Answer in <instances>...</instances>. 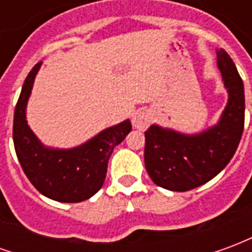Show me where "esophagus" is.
<instances>
[{
  "mask_svg": "<svg viewBox=\"0 0 252 252\" xmlns=\"http://www.w3.org/2000/svg\"><path fill=\"white\" fill-rule=\"evenodd\" d=\"M153 121V113L147 109H139L132 117V124L135 128L144 131Z\"/></svg>",
  "mask_w": 252,
  "mask_h": 252,
  "instance_id": "1",
  "label": "esophagus"
}]
</instances>
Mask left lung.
Instances as JSON below:
<instances>
[{
    "mask_svg": "<svg viewBox=\"0 0 252 252\" xmlns=\"http://www.w3.org/2000/svg\"><path fill=\"white\" fill-rule=\"evenodd\" d=\"M217 66L228 89L221 120L211 129L188 136L151 126L144 132V163L154 184L173 191H188L215 178L232 159L244 128V88L235 63L224 50Z\"/></svg>",
    "mask_w": 252,
    "mask_h": 252,
    "instance_id": "left-lung-1",
    "label": "left lung"
}]
</instances>
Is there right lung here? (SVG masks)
I'll list each match as a JSON object with an SVG mask.
<instances>
[{
    "mask_svg": "<svg viewBox=\"0 0 252 252\" xmlns=\"http://www.w3.org/2000/svg\"><path fill=\"white\" fill-rule=\"evenodd\" d=\"M41 62L31 70L16 104L13 143L16 155L31 184L51 200L81 202L104 185L113 148L131 132L129 120L105 129L92 140L71 150H50L41 146L25 120V106Z\"/></svg>",
    "mask_w": 252,
    "mask_h": 252,
    "instance_id": "obj_1",
    "label": "right lung"
}]
</instances>
